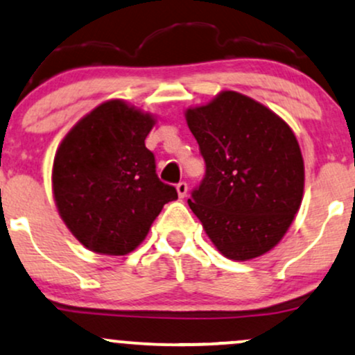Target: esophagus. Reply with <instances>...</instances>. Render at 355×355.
Returning a JSON list of instances; mask_svg holds the SVG:
<instances>
[{"label": "esophagus", "instance_id": "obj_1", "mask_svg": "<svg viewBox=\"0 0 355 355\" xmlns=\"http://www.w3.org/2000/svg\"><path fill=\"white\" fill-rule=\"evenodd\" d=\"M177 193H178V196H180V198H185L187 193H189V185H187L185 182L178 183V185H177Z\"/></svg>", "mask_w": 355, "mask_h": 355}]
</instances>
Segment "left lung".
Returning <instances> with one entry per match:
<instances>
[{
    "label": "left lung",
    "instance_id": "left-lung-1",
    "mask_svg": "<svg viewBox=\"0 0 355 355\" xmlns=\"http://www.w3.org/2000/svg\"><path fill=\"white\" fill-rule=\"evenodd\" d=\"M207 175L189 205L216 250L234 261L271 251L300 211L304 160L291 127L245 94L221 91L185 110Z\"/></svg>",
    "mask_w": 355,
    "mask_h": 355
}]
</instances>
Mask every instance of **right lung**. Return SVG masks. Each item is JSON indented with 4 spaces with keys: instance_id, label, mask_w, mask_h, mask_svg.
I'll use <instances>...</instances> for the list:
<instances>
[{
    "instance_id": "1",
    "label": "right lung",
    "mask_w": 355,
    "mask_h": 355,
    "mask_svg": "<svg viewBox=\"0 0 355 355\" xmlns=\"http://www.w3.org/2000/svg\"><path fill=\"white\" fill-rule=\"evenodd\" d=\"M155 115L121 99L85 114L59 144L53 195L59 216L89 251L125 256L145 240L165 203L178 198L160 182L145 147Z\"/></svg>"
}]
</instances>
